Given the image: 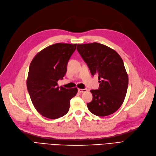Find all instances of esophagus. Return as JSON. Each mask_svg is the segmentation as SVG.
I'll list each match as a JSON object with an SVG mask.
<instances>
[{
	"label": "esophagus",
	"mask_w": 156,
	"mask_h": 156,
	"mask_svg": "<svg viewBox=\"0 0 156 156\" xmlns=\"http://www.w3.org/2000/svg\"><path fill=\"white\" fill-rule=\"evenodd\" d=\"M87 89H81V88H78V92L79 93H83L87 92Z\"/></svg>",
	"instance_id": "obj_1"
}]
</instances>
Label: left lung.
Here are the masks:
<instances>
[{
	"mask_svg": "<svg viewBox=\"0 0 156 156\" xmlns=\"http://www.w3.org/2000/svg\"><path fill=\"white\" fill-rule=\"evenodd\" d=\"M77 49L92 75L100 80L98 90H90L93 99L88 110L99 116L110 115L123 103L128 87V75L117 52L101 44H77Z\"/></svg>",
	"mask_w": 156,
	"mask_h": 156,
	"instance_id": "8db88e82",
	"label": "left lung"
}]
</instances>
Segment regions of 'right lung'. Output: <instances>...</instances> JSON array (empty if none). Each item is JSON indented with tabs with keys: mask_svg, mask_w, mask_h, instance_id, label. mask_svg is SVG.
I'll list each match as a JSON object with an SVG mask.
<instances>
[{
	"mask_svg": "<svg viewBox=\"0 0 156 156\" xmlns=\"http://www.w3.org/2000/svg\"><path fill=\"white\" fill-rule=\"evenodd\" d=\"M77 44L57 43L38 52L31 61L27 87L33 105L41 115L56 119L68 112L70 100L76 95V87H58Z\"/></svg>",
	"mask_w": 156,
	"mask_h": 156,
	"instance_id": "1",
	"label": "right lung"
}]
</instances>
